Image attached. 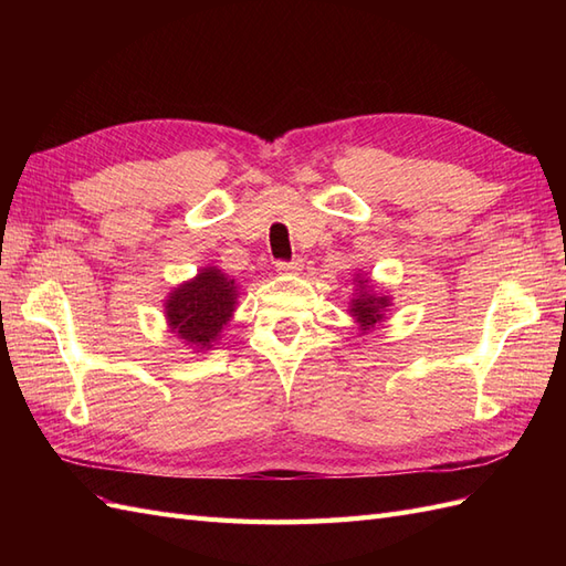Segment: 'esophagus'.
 Instances as JSON below:
<instances>
[{
    "label": "esophagus",
    "mask_w": 566,
    "mask_h": 566,
    "mask_svg": "<svg viewBox=\"0 0 566 566\" xmlns=\"http://www.w3.org/2000/svg\"><path fill=\"white\" fill-rule=\"evenodd\" d=\"M302 269V260H290V262H276V271L279 273H297Z\"/></svg>",
    "instance_id": "obj_1"
}]
</instances>
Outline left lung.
Here are the masks:
<instances>
[{"label":"left lung","instance_id":"1","mask_svg":"<svg viewBox=\"0 0 566 566\" xmlns=\"http://www.w3.org/2000/svg\"><path fill=\"white\" fill-rule=\"evenodd\" d=\"M358 285H361V295L352 300V316H356V321L361 323L366 331V328H370V325L385 318V306H389V300L373 295L370 293L373 287L368 285V279H361L358 281Z\"/></svg>","mask_w":566,"mask_h":566}]
</instances>
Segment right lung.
<instances>
[{"mask_svg":"<svg viewBox=\"0 0 566 566\" xmlns=\"http://www.w3.org/2000/svg\"><path fill=\"white\" fill-rule=\"evenodd\" d=\"M235 283L214 266L202 269L193 281L179 285L165 302L167 321L188 345L210 349L233 314Z\"/></svg>","mask_w":566,"mask_h":566,"instance_id":"right-lung-1","label":"right lung"}]
</instances>
